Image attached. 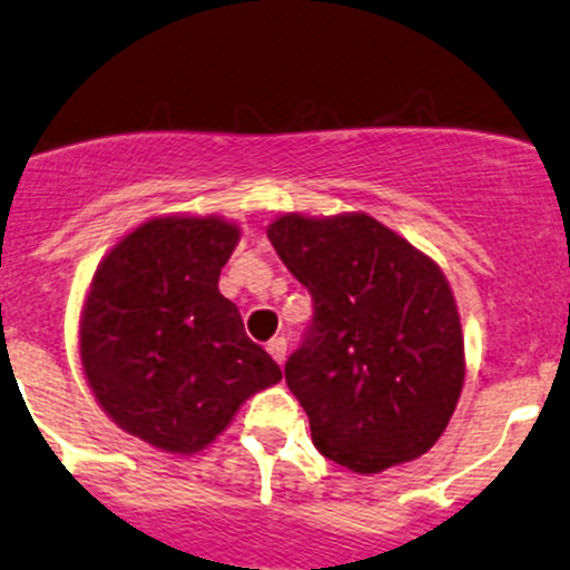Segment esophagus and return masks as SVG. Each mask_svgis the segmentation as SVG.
I'll use <instances>...</instances> for the list:
<instances>
[{"mask_svg": "<svg viewBox=\"0 0 570 570\" xmlns=\"http://www.w3.org/2000/svg\"><path fill=\"white\" fill-rule=\"evenodd\" d=\"M267 353L276 358V364H284L286 362V337H273L271 343H267Z\"/></svg>", "mask_w": 570, "mask_h": 570, "instance_id": "1", "label": "esophagus"}]
</instances>
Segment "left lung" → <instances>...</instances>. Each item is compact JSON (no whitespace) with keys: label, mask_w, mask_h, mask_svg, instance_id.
I'll return each mask as SVG.
<instances>
[{"label":"left lung","mask_w":570,"mask_h":570,"mask_svg":"<svg viewBox=\"0 0 570 570\" xmlns=\"http://www.w3.org/2000/svg\"><path fill=\"white\" fill-rule=\"evenodd\" d=\"M267 238L316 311L284 370L313 444L356 474L429 453L466 377L461 313L442 267L364 212L281 214Z\"/></svg>","instance_id":"1"}]
</instances>
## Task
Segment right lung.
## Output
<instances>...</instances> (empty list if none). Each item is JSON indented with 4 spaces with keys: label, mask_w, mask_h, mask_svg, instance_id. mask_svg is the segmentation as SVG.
<instances>
[{
    "label": "right lung",
    "mask_w": 570,
    "mask_h": 570,
    "mask_svg": "<svg viewBox=\"0 0 570 570\" xmlns=\"http://www.w3.org/2000/svg\"><path fill=\"white\" fill-rule=\"evenodd\" d=\"M238 240V222L217 214H160L109 248L85 294V381L117 429L163 453H203L281 381L219 292Z\"/></svg>",
    "instance_id": "add662e5"
}]
</instances>
